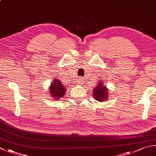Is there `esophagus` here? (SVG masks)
Returning a JSON list of instances; mask_svg holds the SVG:
<instances>
[{"label":"esophagus","instance_id":"34e87169","mask_svg":"<svg viewBox=\"0 0 156 156\" xmlns=\"http://www.w3.org/2000/svg\"><path fill=\"white\" fill-rule=\"evenodd\" d=\"M83 79H82V77H80V78H78V80H77V82H78V84H79V85H80V84H82V83H83Z\"/></svg>","mask_w":156,"mask_h":156}]
</instances>
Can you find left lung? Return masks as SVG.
<instances>
[{"instance_id":"1","label":"left lung","mask_w":156,"mask_h":156,"mask_svg":"<svg viewBox=\"0 0 156 156\" xmlns=\"http://www.w3.org/2000/svg\"><path fill=\"white\" fill-rule=\"evenodd\" d=\"M109 89L107 88V86L105 85L103 80H99L97 86L92 89L93 97L98 102L107 101L109 97Z\"/></svg>"}]
</instances>
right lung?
I'll use <instances>...</instances> for the list:
<instances>
[{"label":"right lung","mask_w":156,"mask_h":156,"mask_svg":"<svg viewBox=\"0 0 156 156\" xmlns=\"http://www.w3.org/2000/svg\"><path fill=\"white\" fill-rule=\"evenodd\" d=\"M67 87L62 84L61 80L59 78H55L52 80L51 84L49 87V94L55 100H59L61 98L64 97L66 92Z\"/></svg>","instance_id":"1"}]
</instances>
